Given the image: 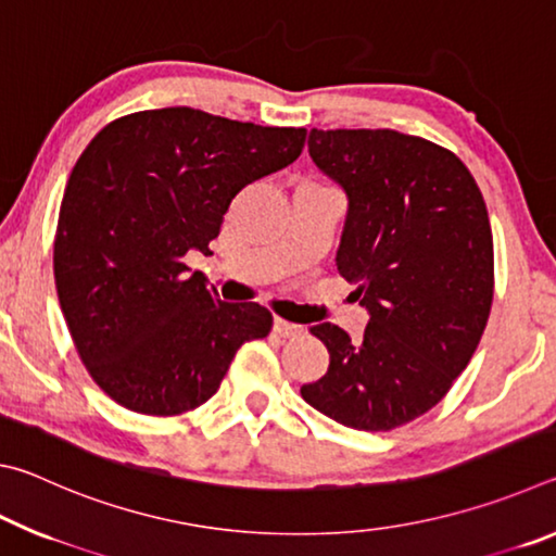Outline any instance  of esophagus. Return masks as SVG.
Returning <instances> with one entry per match:
<instances>
[{"instance_id": "1", "label": "esophagus", "mask_w": 556, "mask_h": 556, "mask_svg": "<svg viewBox=\"0 0 556 556\" xmlns=\"http://www.w3.org/2000/svg\"><path fill=\"white\" fill-rule=\"evenodd\" d=\"M271 328H275V333L281 338H296V336H301V331H304V328L291 324V321H285V318H275V326Z\"/></svg>"}]
</instances>
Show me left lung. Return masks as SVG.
I'll use <instances>...</instances> for the list:
<instances>
[{
    "label": "left lung",
    "mask_w": 556,
    "mask_h": 556,
    "mask_svg": "<svg viewBox=\"0 0 556 556\" xmlns=\"http://www.w3.org/2000/svg\"><path fill=\"white\" fill-rule=\"evenodd\" d=\"M308 156L348 199L336 267L370 321L357 343L312 326L331 363L301 397L343 427L390 431L441 402L481 343L493 304L485 201L456 154L394 129H312Z\"/></svg>",
    "instance_id": "8db88e82"
}]
</instances>
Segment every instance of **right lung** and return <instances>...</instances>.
<instances>
[{
	"label": "right lung",
	"mask_w": 556,
	"mask_h": 556,
	"mask_svg": "<svg viewBox=\"0 0 556 556\" xmlns=\"http://www.w3.org/2000/svg\"><path fill=\"white\" fill-rule=\"evenodd\" d=\"M304 139V127L164 108L110 122L80 154L61 201L55 289L80 361L122 407H201L238 348L269 333L265 306L225 304L184 257L211 255L235 195L296 162Z\"/></svg>",
	"instance_id": "1"
}]
</instances>
